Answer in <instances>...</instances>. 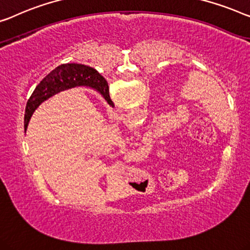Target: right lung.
Wrapping results in <instances>:
<instances>
[{
  "instance_id": "add662e5",
  "label": "right lung",
  "mask_w": 250,
  "mask_h": 250,
  "mask_svg": "<svg viewBox=\"0 0 250 250\" xmlns=\"http://www.w3.org/2000/svg\"><path fill=\"white\" fill-rule=\"evenodd\" d=\"M75 86H91L104 97L108 104L114 107V103L109 97L108 83L95 68L83 64H62L50 72L36 86L35 91L32 92L27 103L26 114H24V128L28 127L29 121L39 104L56 93L75 88Z\"/></svg>"
}]
</instances>
